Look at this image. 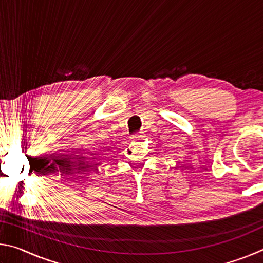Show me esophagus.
Listing matches in <instances>:
<instances>
[{
	"instance_id": "1",
	"label": "esophagus",
	"mask_w": 263,
	"mask_h": 263,
	"mask_svg": "<svg viewBox=\"0 0 263 263\" xmlns=\"http://www.w3.org/2000/svg\"><path fill=\"white\" fill-rule=\"evenodd\" d=\"M141 138H142V136H140V135H135V136L131 137V139H133V140H141Z\"/></svg>"
}]
</instances>
